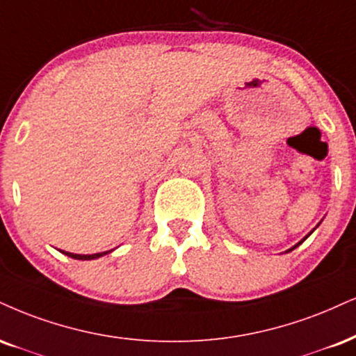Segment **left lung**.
<instances>
[{
	"label": "left lung",
	"mask_w": 356,
	"mask_h": 356,
	"mask_svg": "<svg viewBox=\"0 0 356 356\" xmlns=\"http://www.w3.org/2000/svg\"><path fill=\"white\" fill-rule=\"evenodd\" d=\"M320 224H322V220H320V222H318V224H316V227H318ZM316 227H315V229H316ZM315 229H314V230H315ZM314 230H312V232H308V234L305 235V237H303V238H302V241H300V242H298V243H295V245H293L292 248H289V250H286V252H292V250H293V248H297L298 245H300V243H303V242H305V241H307V238H308V237H310V235H312V234H314Z\"/></svg>",
	"instance_id": "obj_1"
}]
</instances>
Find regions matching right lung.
<instances>
[{
  "label": "right lung",
  "instance_id": "1",
  "mask_svg": "<svg viewBox=\"0 0 356 356\" xmlns=\"http://www.w3.org/2000/svg\"><path fill=\"white\" fill-rule=\"evenodd\" d=\"M61 254L71 257V259H76V260H94V259H99L102 255H108L111 254L113 250H108V252H97V254H91V255H83V254H71V252H64V250H59Z\"/></svg>",
  "mask_w": 356,
  "mask_h": 356
}]
</instances>
